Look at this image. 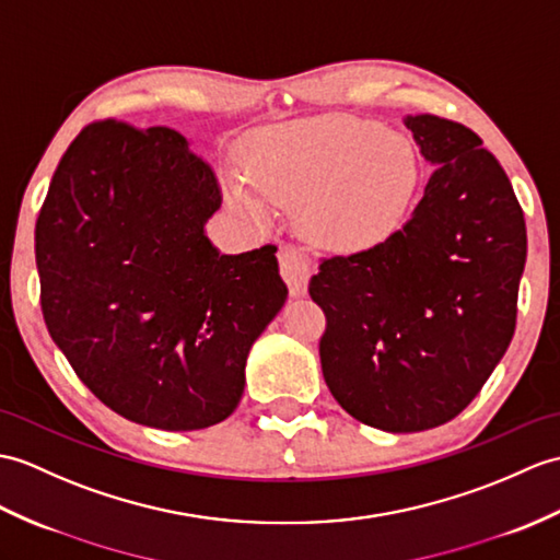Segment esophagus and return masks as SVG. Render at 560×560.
Returning a JSON list of instances; mask_svg holds the SVG:
<instances>
[{"instance_id": "1", "label": "esophagus", "mask_w": 560, "mask_h": 560, "mask_svg": "<svg viewBox=\"0 0 560 560\" xmlns=\"http://www.w3.org/2000/svg\"><path fill=\"white\" fill-rule=\"evenodd\" d=\"M279 269L283 281L289 283L291 295H305L312 275L307 255L301 248H295V245H283L279 250Z\"/></svg>"}]
</instances>
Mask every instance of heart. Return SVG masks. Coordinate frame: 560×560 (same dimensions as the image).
<instances>
[{
  "label": "heart",
  "instance_id": "b5f03b06",
  "mask_svg": "<svg viewBox=\"0 0 560 560\" xmlns=\"http://www.w3.org/2000/svg\"><path fill=\"white\" fill-rule=\"evenodd\" d=\"M248 176L250 184L233 180L231 195L250 214H269L267 197L303 202L312 241L360 253L402 224L420 168L400 133L358 116H322L259 138L248 154Z\"/></svg>",
  "mask_w": 560,
  "mask_h": 560
}]
</instances>
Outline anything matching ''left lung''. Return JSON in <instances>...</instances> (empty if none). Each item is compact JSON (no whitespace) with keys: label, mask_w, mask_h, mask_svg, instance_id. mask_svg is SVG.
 I'll list each match as a JSON object with an SVG mask.
<instances>
[{"label":"left lung","mask_w":560,"mask_h":560,"mask_svg":"<svg viewBox=\"0 0 560 560\" xmlns=\"http://www.w3.org/2000/svg\"><path fill=\"white\" fill-rule=\"evenodd\" d=\"M406 126L434 166L422 200L384 243L322 259L307 289L331 396L396 434L470 406L511 346L527 257L523 207L482 138L432 114Z\"/></svg>","instance_id":"1"}]
</instances>
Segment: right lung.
Masks as SVG:
<instances>
[{
	"instance_id": "obj_1",
	"label": "right lung",
	"mask_w": 560,
	"mask_h": 560,
	"mask_svg": "<svg viewBox=\"0 0 560 560\" xmlns=\"http://www.w3.org/2000/svg\"><path fill=\"white\" fill-rule=\"evenodd\" d=\"M212 166L174 128L85 126L35 224L51 341L121 418L192 432L236 410L245 360L289 289L277 245L219 255Z\"/></svg>"
}]
</instances>
